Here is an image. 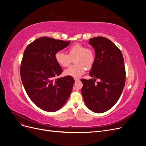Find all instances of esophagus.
Returning <instances> with one entry per match:
<instances>
[{"label": "esophagus", "mask_w": 146, "mask_h": 146, "mask_svg": "<svg viewBox=\"0 0 146 146\" xmlns=\"http://www.w3.org/2000/svg\"><path fill=\"white\" fill-rule=\"evenodd\" d=\"M74 80H75V81H76V82H77V81H79V80H80V79H79V78H74Z\"/></svg>", "instance_id": "1"}]
</instances>
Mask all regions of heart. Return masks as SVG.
<instances>
[{
    "mask_svg": "<svg viewBox=\"0 0 146 146\" xmlns=\"http://www.w3.org/2000/svg\"><path fill=\"white\" fill-rule=\"evenodd\" d=\"M69 54L59 50L55 53V58L61 67H67L74 59L75 65L70 66L64 70V74L73 77H79L86 70L91 68L94 61V54L90 48H88L80 44H76L69 48Z\"/></svg>",
    "mask_w": 146,
    "mask_h": 146,
    "instance_id": "1",
    "label": "heart"
}]
</instances>
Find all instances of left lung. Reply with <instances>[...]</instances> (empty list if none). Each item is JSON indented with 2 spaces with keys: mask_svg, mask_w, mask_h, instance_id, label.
<instances>
[{
  "mask_svg": "<svg viewBox=\"0 0 146 146\" xmlns=\"http://www.w3.org/2000/svg\"><path fill=\"white\" fill-rule=\"evenodd\" d=\"M88 43L95 50L90 72L94 79H81L82 94L91 111L102 113L113 107L121 95L125 83L124 61L121 51L107 38H92ZM97 79L100 81L96 84Z\"/></svg>",
  "mask_w": 146,
  "mask_h": 146,
  "instance_id": "left-lung-1",
  "label": "left lung"
}]
</instances>
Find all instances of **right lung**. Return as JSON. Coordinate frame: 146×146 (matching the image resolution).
I'll return each mask as SVG.
<instances>
[{"mask_svg": "<svg viewBox=\"0 0 146 146\" xmlns=\"http://www.w3.org/2000/svg\"><path fill=\"white\" fill-rule=\"evenodd\" d=\"M69 44L70 41L43 36L30 43L24 52L22 82L31 100L44 111L54 112L63 107L72 92L75 82L72 77L55 79L63 72L55 53Z\"/></svg>", "mask_w": 146, "mask_h": 146, "instance_id": "right-lung-1", "label": "right lung"}]
</instances>
